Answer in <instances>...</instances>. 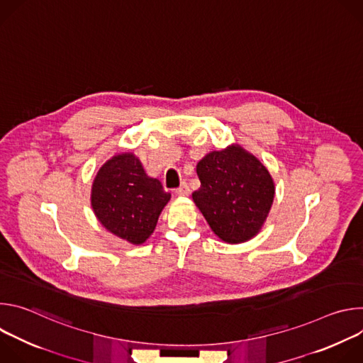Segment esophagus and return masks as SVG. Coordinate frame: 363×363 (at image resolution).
<instances>
[{"instance_id": "1", "label": "esophagus", "mask_w": 363, "mask_h": 363, "mask_svg": "<svg viewBox=\"0 0 363 363\" xmlns=\"http://www.w3.org/2000/svg\"><path fill=\"white\" fill-rule=\"evenodd\" d=\"M178 195H182V196H185V195H189V192H191V189H189V186H188V184L186 182H182L181 184V186L179 188H177V191H175Z\"/></svg>"}]
</instances>
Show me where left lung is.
<instances>
[{"label": "left lung", "mask_w": 363, "mask_h": 363, "mask_svg": "<svg viewBox=\"0 0 363 363\" xmlns=\"http://www.w3.org/2000/svg\"><path fill=\"white\" fill-rule=\"evenodd\" d=\"M201 181L192 198L225 242L252 238L264 224L274 199V184L266 167L240 146L214 150L196 165Z\"/></svg>", "instance_id": "obj_1"}]
</instances>
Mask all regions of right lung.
<instances>
[{
	"mask_svg": "<svg viewBox=\"0 0 363 363\" xmlns=\"http://www.w3.org/2000/svg\"><path fill=\"white\" fill-rule=\"evenodd\" d=\"M171 194L146 175L133 153H121L103 165L91 186V206L97 220L112 234L142 244L157 227Z\"/></svg>",
	"mask_w": 363,
	"mask_h": 363,
	"instance_id": "right-lung-1",
	"label": "right lung"
}]
</instances>
